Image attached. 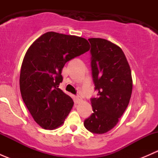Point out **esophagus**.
<instances>
[{"label": "esophagus", "instance_id": "34e87169", "mask_svg": "<svg viewBox=\"0 0 158 158\" xmlns=\"http://www.w3.org/2000/svg\"><path fill=\"white\" fill-rule=\"evenodd\" d=\"M81 100H82V98H81L80 96H79V95H76V96H75V102H76V103H79V102L81 101Z\"/></svg>", "mask_w": 158, "mask_h": 158}]
</instances>
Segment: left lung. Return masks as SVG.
Returning a JSON list of instances; mask_svg holds the SVG:
<instances>
[{"mask_svg": "<svg viewBox=\"0 0 158 158\" xmlns=\"http://www.w3.org/2000/svg\"><path fill=\"white\" fill-rule=\"evenodd\" d=\"M91 69L97 96L91 98L93 113L84 126L104 134L117 125L128 106L132 92L130 66L122 49L110 41L90 38Z\"/></svg>", "mask_w": 158, "mask_h": 158, "instance_id": "obj_1", "label": "left lung"}]
</instances>
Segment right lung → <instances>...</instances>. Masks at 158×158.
I'll return each mask as SVG.
<instances>
[{"label":"right lung","instance_id":"add662e5","mask_svg":"<svg viewBox=\"0 0 158 158\" xmlns=\"http://www.w3.org/2000/svg\"><path fill=\"white\" fill-rule=\"evenodd\" d=\"M89 49L84 38L47 32L27 51L20 70V93L32 117L43 128L60 126L71 111L73 99L59 88L62 69Z\"/></svg>","mask_w":158,"mask_h":158}]
</instances>
